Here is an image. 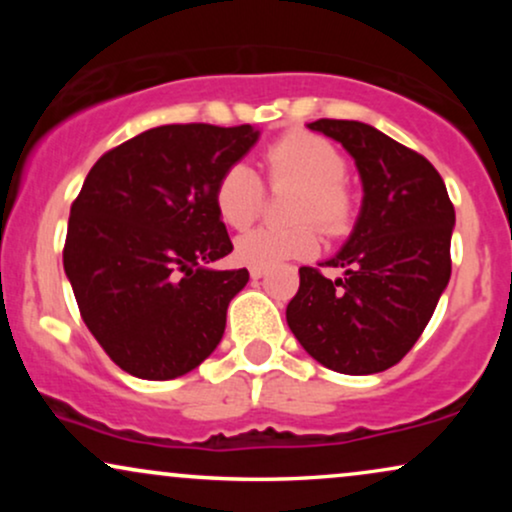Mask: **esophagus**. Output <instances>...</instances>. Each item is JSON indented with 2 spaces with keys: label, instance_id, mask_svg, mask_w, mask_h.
<instances>
[{
  "label": "esophagus",
  "instance_id": "1",
  "mask_svg": "<svg viewBox=\"0 0 512 512\" xmlns=\"http://www.w3.org/2000/svg\"><path fill=\"white\" fill-rule=\"evenodd\" d=\"M264 274H267V269H262V267H250V276H252V279H262Z\"/></svg>",
  "mask_w": 512,
  "mask_h": 512
}]
</instances>
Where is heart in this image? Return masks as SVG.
Returning a JSON list of instances; mask_svg holds the SVG:
<instances>
[{"mask_svg":"<svg viewBox=\"0 0 512 512\" xmlns=\"http://www.w3.org/2000/svg\"><path fill=\"white\" fill-rule=\"evenodd\" d=\"M269 185L301 182L293 199V226H260L236 240V260L248 267H276L286 260H305L320 248L322 228L342 236L354 221V195L344 182L342 151L325 137L305 129H291L264 149ZM264 182L248 163H233L214 187V207L231 228L250 226L264 209Z\"/></svg>","mask_w":512,"mask_h":512,"instance_id":"heart-1","label":"heart"}]
</instances>
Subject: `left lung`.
Instances as JSON below:
<instances>
[{
    "mask_svg": "<svg viewBox=\"0 0 512 512\" xmlns=\"http://www.w3.org/2000/svg\"><path fill=\"white\" fill-rule=\"evenodd\" d=\"M308 127L354 156L363 207L351 238L325 262L342 267V279L298 269L286 322L325 368L380 373L409 354L448 286L455 207L431 161L375 127L327 117Z\"/></svg>",
    "mask_w": 512,
    "mask_h": 512,
    "instance_id": "8db88e82",
    "label": "left lung"
}]
</instances>
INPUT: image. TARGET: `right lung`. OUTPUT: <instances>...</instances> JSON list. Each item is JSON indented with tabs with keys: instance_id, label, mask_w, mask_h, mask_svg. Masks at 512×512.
Segmentation results:
<instances>
[{
	"instance_id": "add662e5",
	"label": "right lung",
	"mask_w": 512,
	"mask_h": 512,
	"mask_svg": "<svg viewBox=\"0 0 512 512\" xmlns=\"http://www.w3.org/2000/svg\"><path fill=\"white\" fill-rule=\"evenodd\" d=\"M257 134L163 125L88 170L69 211L64 272L88 332L134 378H180L221 342L228 303L250 274L207 267L233 250L214 187Z\"/></svg>"
}]
</instances>
